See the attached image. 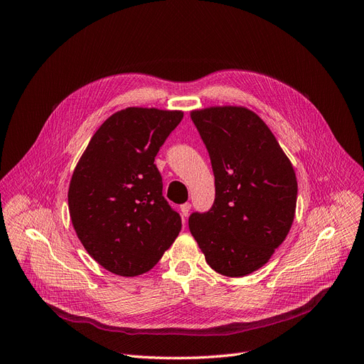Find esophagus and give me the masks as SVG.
I'll return each mask as SVG.
<instances>
[{
  "label": "esophagus",
  "mask_w": 364,
  "mask_h": 364,
  "mask_svg": "<svg viewBox=\"0 0 364 364\" xmlns=\"http://www.w3.org/2000/svg\"><path fill=\"white\" fill-rule=\"evenodd\" d=\"M191 207H192L191 203H183V205H181L180 211H181V217H183V218H187L188 213H191Z\"/></svg>",
  "instance_id": "1"
}]
</instances>
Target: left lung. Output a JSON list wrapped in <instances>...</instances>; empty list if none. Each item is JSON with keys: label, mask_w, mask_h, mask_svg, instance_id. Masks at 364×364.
<instances>
[{"label": "left lung", "mask_w": 364, "mask_h": 364, "mask_svg": "<svg viewBox=\"0 0 364 364\" xmlns=\"http://www.w3.org/2000/svg\"><path fill=\"white\" fill-rule=\"evenodd\" d=\"M208 150L215 199L192 213L188 229L213 269L245 277L274 255L291 228L294 169L266 123L244 107H211L191 114Z\"/></svg>", "instance_id": "1"}]
</instances>
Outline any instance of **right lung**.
<instances>
[{"label":"right lung","instance_id":"1","mask_svg":"<svg viewBox=\"0 0 364 364\" xmlns=\"http://www.w3.org/2000/svg\"><path fill=\"white\" fill-rule=\"evenodd\" d=\"M181 119V112L122 109L95 132L74 169L73 226L89 255L116 275L150 271L181 230V217L164 198L154 165Z\"/></svg>","mask_w":364,"mask_h":364}]
</instances>
